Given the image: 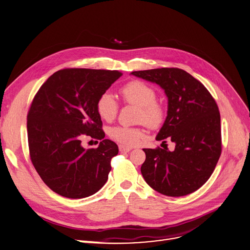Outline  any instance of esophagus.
<instances>
[{"label": "esophagus", "mask_w": 250, "mask_h": 250, "mask_svg": "<svg viewBox=\"0 0 250 250\" xmlns=\"http://www.w3.org/2000/svg\"><path fill=\"white\" fill-rule=\"evenodd\" d=\"M132 149V147H129V146H125L123 145H120L119 146V150H120L121 152H129L130 150Z\"/></svg>", "instance_id": "34e87169"}]
</instances>
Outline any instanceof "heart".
<instances>
[{"mask_svg":"<svg viewBox=\"0 0 250 250\" xmlns=\"http://www.w3.org/2000/svg\"><path fill=\"white\" fill-rule=\"evenodd\" d=\"M125 103L139 108L137 121L144 122L149 128H158L165 120L164 105L156 102L157 93L146 83L133 80L125 84L121 90ZM97 112L102 120L111 122L117 116L118 103L109 91L103 92L97 102ZM110 136L124 146H133L145 137V130L140 127L116 126L110 129Z\"/></svg>","mask_w":250,"mask_h":250,"instance_id":"b5f03b06","label":"heart"}]
</instances>
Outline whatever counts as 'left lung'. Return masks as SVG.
<instances>
[{
  "label": "left lung",
  "mask_w": 250,
  "mask_h": 250,
  "mask_svg": "<svg viewBox=\"0 0 250 250\" xmlns=\"http://www.w3.org/2000/svg\"><path fill=\"white\" fill-rule=\"evenodd\" d=\"M132 75L160 85L168 98L166 120L156 137L170 138L175 149L144 148L141 174L156 191L184 196L203 186L212 174L222 150L221 117L211 94L186 71L161 68Z\"/></svg>",
  "instance_id": "1"
}]
</instances>
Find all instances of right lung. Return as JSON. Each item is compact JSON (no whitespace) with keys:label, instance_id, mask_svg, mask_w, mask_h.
<instances>
[{"label":"right lung","instance_id":"add662e5","mask_svg":"<svg viewBox=\"0 0 250 250\" xmlns=\"http://www.w3.org/2000/svg\"><path fill=\"white\" fill-rule=\"evenodd\" d=\"M122 75L117 70H59L41 86L27 115L30 159L42 181L68 198L98 192L108 180L118 146L104 139L97 102ZM85 135L102 141L85 150Z\"/></svg>","mask_w":250,"mask_h":250}]
</instances>
